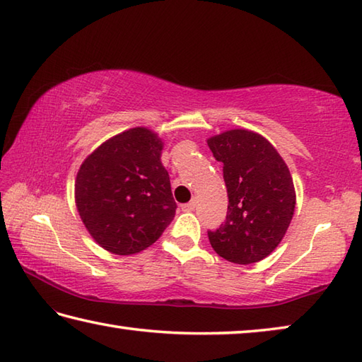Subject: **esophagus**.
I'll return each mask as SVG.
<instances>
[{
  "label": "esophagus",
  "mask_w": 362,
  "mask_h": 362,
  "mask_svg": "<svg viewBox=\"0 0 362 362\" xmlns=\"http://www.w3.org/2000/svg\"><path fill=\"white\" fill-rule=\"evenodd\" d=\"M196 209V201L193 199V201H189L188 204H183L182 205V210L183 211H193Z\"/></svg>",
  "instance_id": "esophagus-1"
}]
</instances>
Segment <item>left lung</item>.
<instances>
[{
  "label": "left lung",
  "mask_w": 362,
  "mask_h": 362,
  "mask_svg": "<svg viewBox=\"0 0 362 362\" xmlns=\"http://www.w3.org/2000/svg\"><path fill=\"white\" fill-rule=\"evenodd\" d=\"M223 163L228 188L224 224L209 232L218 256L238 265L260 262L278 247L293 218L296 194L286 161L262 134L233 129L207 139Z\"/></svg>",
  "instance_id": "obj_1"
}]
</instances>
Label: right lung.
Wrapping results in <instances>:
<instances>
[{"instance_id":"1","label":"right lung","mask_w":362,"mask_h":362,"mask_svg":"<svg viewBox=\"0 0 362 362\" xmlns=\"http://www.w3.org/2000/svg\"><path fill=\"white\" fill-rule=\"evenodd\" d=\"M158 134L134 127L106 139L88 155L75 180V204L84 228L117 256L144 251L173 221L169 174Z\"/></svg>"}]
</instances>
